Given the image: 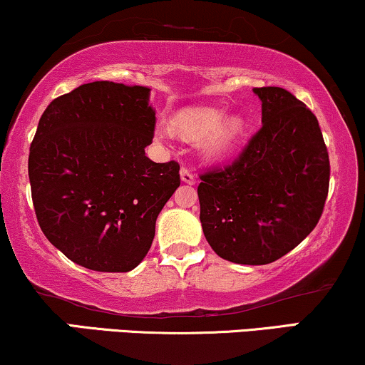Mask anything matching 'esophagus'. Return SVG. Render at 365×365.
I'll use <instances>...</instances> for the list:
<instances>
[{
	"label": "esophagus",
	"mask_w": 365,
	"mask_h": 365,
	"mask_svg": "<svg viewBox=\"0 0 365 365\" xmlns=\"http://www.w3.org/2000/svg\"><path fill=\"white\" fill-rule=\"evenodd\" d=\"M179 174H181V181H182V182H186V184H195V182H196L195 174H192L190 169L182 168L181 173H179Z\"/></svg>",
	"instance_id": "34e87169"
}]
</instances>
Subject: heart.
<instances>
[{
    "mask_svg": "<svg viewBox=\"0 0 365 365\" xmlns=\"http://www.w3.org/2000/svg\"><path fill=\"white\" fill-rule=\"evenodd\" d=\"M174 128L182 137L201 138L200 152L206 159H220L230 154L245 135L247 121L242 115L225 116V110L215 106H192L179 111L174 118ZM170 130L159 123L155 137L165 140Z\"/></svg>",
    "mask_w": 365,
    "mask_h": 365,
    "instance_id": "heart-1",
    "label": "heart"
}]
</instances>
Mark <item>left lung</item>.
<instances>
[{
  "label": "left lung",
  "instance_id": "obj_1",
  "mask_svg": "<svg viewBox=\"0 0 365 365\" xmlns=\"http://www.w3.org/2000/svg\"><path fill=\"white\" fill-rule=\"evenodd\" d=\"M262 128L238 159L201 174L203 233L220 257L262 265L307 238L322 217L330 160L317 116L282 88H254Z\"/></svg>",
  "mask_w": 365,
  "mask_h": 365
}]
</instances>
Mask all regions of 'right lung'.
Masks as SVG:
<instances>
[{"label": "right lung", "instance_id": "right-lung-1", "mask_svg": "<svg viewBox=\"0 0 365 365\" xmlns=\"http://www.w3.org/2000/svg\"><path fill=\"white\" fill-rule=\"evenodd\" d=\"M150 89L94 81L43 111L29 178L43 235L67 259L98 272L142 262L155 222L178 190L179 164L145 155L154 138Z\"/></svg>", "mask_w": 365, "mask_h": 365}]
</instances>
